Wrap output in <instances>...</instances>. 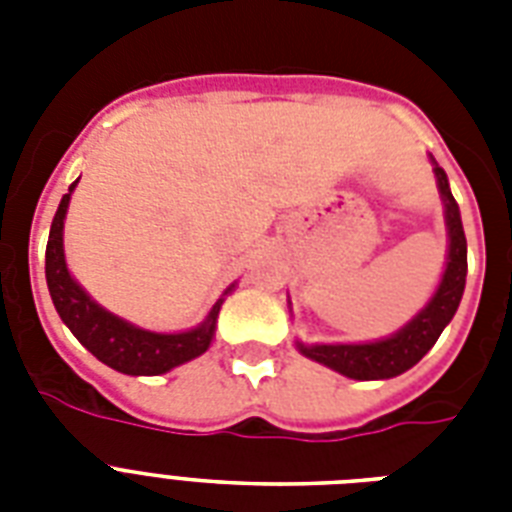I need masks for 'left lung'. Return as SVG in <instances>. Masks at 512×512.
<instances>
[{
    "label": "left lung",
    "mask_w": 512,
    "mask_h": 512,
    "mask_svg": "<svg viewBox=\"0 0 512 512\" xmlns=\"http://www.w3.org/2000/svg\"><path fill=\"white\" fill-rule=\"evenodd\" d=\"M436 177L446 204L449 263H446L444 279L438 284V292L433 295L428 308L388 340L366 342V345H300L305 356L319 364H327L329 369L353 377V380H388V377L412 369L436 345L444 327L457 313V305L465 292V276H468V241L462 231L460 207L449 191V180L441 167H436Z\"/></svg>",
    "instance_id": "1"
}]
</instances>
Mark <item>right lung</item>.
<instances>
[{"label": "right lung", "mask_w": 512, "mask_h": 512, "mask_svg": "<svg viewBox=\"0 0 512 512\" xmlns=\"http://www.w3.org/2000/svg\"><path fill=\"white\" fill-rule=\"evenodd\" d=\"M76 183H71L66 196L60 199L58 212L52 217L47 255H44L47 287H50L52 303H55V311L63 324L74 332L76 340L82 342L92 356L124 374H164L170 372L172 366L201 356L215 335V321L223 300L212 305V311L201 327L180 332V335H156V332L132 327L127 321L116 319L114 313L103 311L68 276L66 257H63V217H66L68 199H71Z\"/></svg>", "instance_id": "right-lung-1"}]
</instances>
